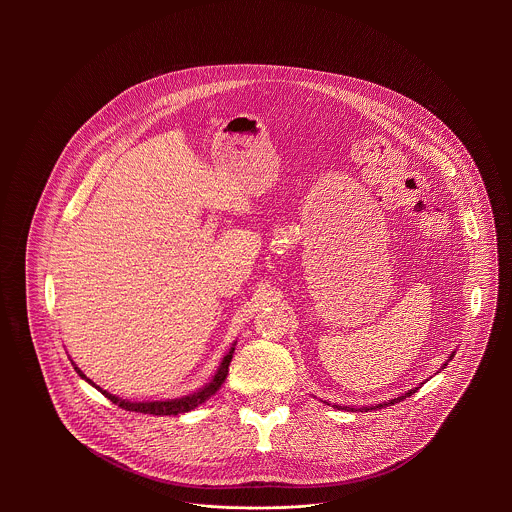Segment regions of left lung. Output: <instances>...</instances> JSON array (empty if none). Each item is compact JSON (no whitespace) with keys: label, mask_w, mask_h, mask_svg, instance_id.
<instances>
[{"label":"left lung","mask_w":512,"mask_h":512,"mask_svg":"<svg viewBox=\"0 0 512 512\" xmlns=\"http://www.w3.org/2000/svg\"><path fill=\"white\" fill-rule=\"evenodd\" d=\"M451 357H453V355H451ZM451 357H449V361H451ZM445 366H447V363L443 365V368H445ZM422 384H424V382H422ZM418 388H420V386H418ZM418 388H412V390H408L404 396H398V398H394V400H388V402H382V404H376V406H363L361 410L368 412V410H380V408H386V406H390V404H396V402H400V400H406L408 396H412L414 392H418ZM335 408H337V410H355V408H349V406H337V404H335Z\"/></svg>","instance_id":"8db88e82"}]
</instances>
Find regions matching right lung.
<instances>
[{"label":"right lung","mask_w":512,"mask_h":512,"mask_svg":"<svg viewBox=\"0 0 512 512\" xmlns=\"http://www.w3.org/2000/svg\"><path fill=\"white\" fill-rule=\"evenodd\" d=\"M236 345V343H234ZM234 345L228 349V353L224 355V359H222V363H220L219 370L215 372V376L211 378V382L209 384H205L199 392H193V394H189V396H183V398H175V400H147V402H130V400H122V398H118V396H114V394H110V392H106V390H102L100 386H96L90 378H86V374L78 368V366L74 365V370L78 372V376L80 378H84L88 384H92L96 390H100L110 402H114V404H118L120 408H124V410H128V412H140V414H153V416H177V414H185V412H191V410H195L197 406H201L205 400H209L217 390H219L220 386H222V382H224V378H226V374H228V366H230V361H232V353H234Z\"/></svg>","instance_id":"1"}]
</instances>
